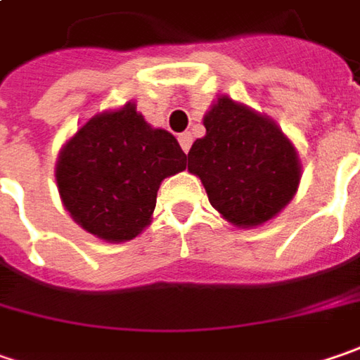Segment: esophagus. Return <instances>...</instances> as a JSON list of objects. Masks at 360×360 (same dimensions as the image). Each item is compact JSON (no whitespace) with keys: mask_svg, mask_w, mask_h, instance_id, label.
I'll return each mask as SVG.
<instances>
[{"mask_svg":"<svg viewBox=\"0 0 360 360\" xmlns=\"http://www.w3.org/2000/svg\"><path fill=\"white\" fill-rule=\"evenodd\" d=\"M178 141H180V148L184 150V152L188 153L190 146H192V134H180V137H178Z\"/></svg>","mask_w":360,"mask_h":360,"instance_id":"esophagus-1","label":"esophagus"}]
</instances>
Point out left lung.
Wrapping results in <instances>:
<instances>
[{
    "label": "left lung",
    "instance_id": "obj_1",
    "mask_svg": "<svg viewBox=\"0 0 360 360\" xmlns=\"http://www.w3.org/2000/svg\"><path fill=\"white\" fill-rule=\"evenodd\" d=\"M205 127L207 135L190 148L188 170L223 219L257 226L290 205L302 166L274 119L223 95L205 115Z\"/></svg>",
    "mask_w": 360,
    "mask_h": 360
}]
</instances>
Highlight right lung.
Returning a JSON list of instances; mask_svg holds the SVG:
<instances>
[{
    "instance_id": "right-lung-1",
    "label": "right lung",
    "mask_w": 360,
    "mask_h": 360,
    "mask_svg": "<svg viewBox=\"0 0 360 360\" xmlns=\"http://www.w3.org/2000/svg\"><path fill=\"white\" fill-rule=\"evenodd\" d=\"M186 170V153L153 129L135 103L91 117L60 150L56 186L75 223L103 241L135 239L152 223L164 178Z\"/></svg>"
}]
</instances>
